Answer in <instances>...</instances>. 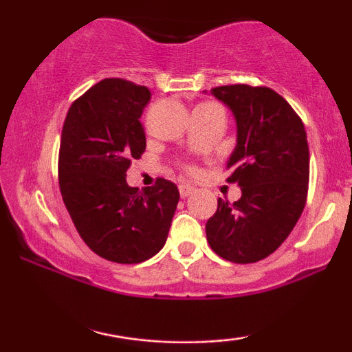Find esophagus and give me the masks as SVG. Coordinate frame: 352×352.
<instances>
[{
  "instance_id": "esophagus-1",
  "label": "esophagus",
  "mask_w": 352,
  "mask_h": 352,
  "mask_svg": "<svg viewBox=\"0 0 352 352\" xmlns=\"http://www.w3.org/2000/svg\"><path fill=\"white\" fill-rule=\"evenodd\" d=\"M193 190H195V188H193L192 185H188V184H180V185H179V192H180L182 199H185V197L192 195Z\"/></svg>"
}]
</instances>
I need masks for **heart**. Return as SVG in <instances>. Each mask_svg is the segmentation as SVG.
I'll return each instance as SVG.
<instances>
[{
  "instance_id": "1",
  "label": "heart",
  "mask_w": 352,
  "mask_h": 352,
  "mask_svg": "<svg viewBox=\"0 0 352 352\" xmlns=\"http://www.w3.org/2000/svg\"><path fill=\"white\" fill-rule=\"evenodd\" d=\"M187 170H188V172H193V168H192V167H187Z\"/></svg>"
}]
</instances>
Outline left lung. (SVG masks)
<instances>
[{
    "label": "left lung",
    "mask_w": 352,
    "mask_h": 352,
    "mask_svg": "<svg viewBox=\"0 0 352 352\" xmlns=\"http://www.w3.org/2000/svg\"><path fill=\"white\" fill-rule=\"evenodd\" d=\"M236 120V147L227 182L240 200L218 199L205 225L210 248L233 263H256L288 238L308 197L309 148L293 107L270 87L246 84L213 87Z\"/></svg>",
    "instance_id": "1"
}]
</instances>
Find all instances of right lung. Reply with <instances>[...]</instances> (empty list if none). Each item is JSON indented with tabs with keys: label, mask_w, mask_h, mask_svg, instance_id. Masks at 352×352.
I'll return each mask as SVG.
<instances>
[{
	"label": "right lung",
	"mask_w": 352,
	"mask_h": 352,
	"mask_svg": "<svg viewBox=\"0 0 352 352\" xmlns=\"http://www.w3.org/2000/svg\"><path fill=\"white\" fill-rule=\"evenodd\" d=\"M151 91L125 79H104L72 102L59 147V188L76 230L109 261L142 263L167 241L179 188L157 179L129 187L127 170L145 152L140 124Z\"/></svg>",
	"instance_id": "right-lung-1"
}]
</instances>
